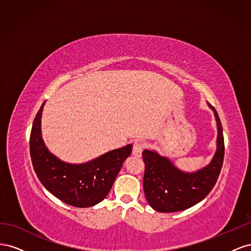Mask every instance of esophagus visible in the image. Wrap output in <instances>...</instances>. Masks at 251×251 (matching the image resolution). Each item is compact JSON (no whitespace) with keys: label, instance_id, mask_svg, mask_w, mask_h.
Instances as JSON below:
<instances>
[{"label":"esophagus","instance_id":"esophagus-1","mask_svg":"<svg viewBox=\"0 0 251 251\" xmlns=\"http://www.w3.org/2000/svg\"><path fill=\"white\" fill-rule=\"evenodd\" d=\"M143 149H144L143 143H142V142H138V141H136V142L133 144L132 154H133L134 156H137V157H139V156H141V153H142Z\"/></svg>","mask_w":251,"mask_h":251}]
</instances>
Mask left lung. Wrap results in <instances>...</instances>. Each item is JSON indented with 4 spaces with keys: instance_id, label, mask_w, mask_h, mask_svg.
I'll use <instances>...</instances> for the list:
<instances>
[{
    "instance_id": "left-lung-1",
    "label": "left lung",
    "mask_w": 251,
    "mask_h": 251,
    "mask_svg": "<svg viewBox=\"0 0 251 251\" xmlns=\"http://www.w3.org/2000/svg\"><path fill=\"white\" fill-rule=\"evenodd\" d=\"M209 104V103H208ZM218 126L217 151L211 162L194 174L177 170L174 164L153 151L144 150L142 158L146 170L143 175V188L149 204L159 212L185 210L202 201L212 188L221 173L224 159V137L221 120L215 108Z\"/></svg>"
}]
</instances>
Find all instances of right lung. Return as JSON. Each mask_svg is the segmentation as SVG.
I'll return each mask as SVG.
<instances>
[{
  "label": "right lung",
  "mask_w": 251,
  "mask_h": 251,
  "mask_svg": "<svg viewBox=\"0 0 251 251\" xmlns=\"http://www.w3.org/2000/svg\"><path fill=\"white\" fill-rule=\"evenodd\" d=\"M37 112L30 134V157L42 184L56 198L75 207H90L101 202L115 181L132 144L109 151L85 164L60 161L45 147L41 136V117Z\"/></svg>",
  "instance_id": "right-lung-1"
}]
</instances>
